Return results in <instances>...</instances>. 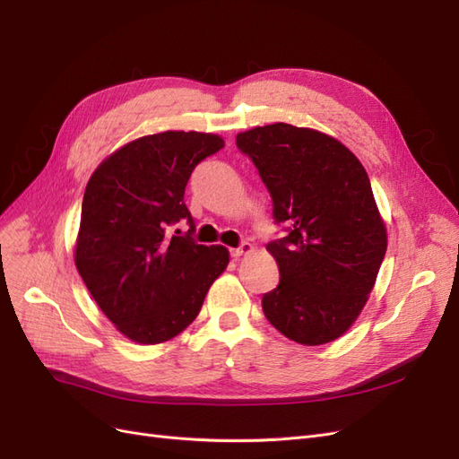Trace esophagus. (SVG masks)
Wrapping results in <instances>:
<instances>
[{
  "label": "esophagus",
  "mask_w": 459,
  "mask_h": 459,
  "mask_svg": "<svg viewBox=\"0 0 459 459\" xmlns=\"http://www.w3.org/2000/svg\"><path fill=\"white\" fill-rule=\"evenodd\" d=\"M255 251V245H251V243H243L241 247H238V248H231V256L235 258V260H239L241 256H245V255H251Z\"/></svg>",
  "instance_id": "34e87169"
}]
</instances>
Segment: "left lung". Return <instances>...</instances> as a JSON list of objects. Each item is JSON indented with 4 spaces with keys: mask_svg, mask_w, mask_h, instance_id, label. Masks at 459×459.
<instances>
[{
    "mask_svg": "<svg viewBox=\"0 0 459 459\" xmlns=\"http://www.w3.org/2000/svg\"><path fill=\"white\" fill-rule=\"evenodd\" d=\"M289 235L266 247L280 285L262 297L268 322L304 346L339 339L364 310L386 253L368 172L339 140L275 122L238 134Z\"/></svg>",
    "mask_w": 459,
    "mask_h": 459,
    "instance_id": "8db88e82",
    "label": "left lung"
}]
</instances>
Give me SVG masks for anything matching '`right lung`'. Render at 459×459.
<instances>
[{
    "instance_id": "obj_1",
    "label": "right lung",
    "mask_w": 459,
    "mask_h": 459,
    "mask_svg": "<svg viewBox=\"0 0 459 459\" xmlns=\"http://www.w3.org/2000/svg\"><path fill=\"white\" fill-rule=\"evenodd\" d=\"M221 147L218 134H151L110 152L90 178L74 264L97 307L134 342L179 335L228 268L226 247L170 235L179 220L193 231L184 203L187 179Z\"/></svg>"
}]
</instances>
